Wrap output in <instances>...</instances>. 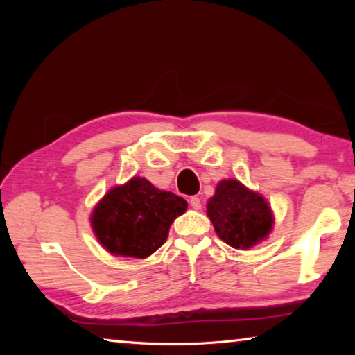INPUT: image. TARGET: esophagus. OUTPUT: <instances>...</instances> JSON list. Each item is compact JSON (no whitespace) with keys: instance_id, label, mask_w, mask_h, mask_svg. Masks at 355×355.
Listing matches in <instances>:
<instances>
[{"instance_id":"34e87169","label":"esophagus","mask_w":355,"mask_h":355,"mask_svg":"<svg viewBox=\"0 0 355 355\" xmlns=\"http://www.w3.org/2000/svg\"><path fill=\"white\" fill-rule=\"evenodd\" d=\"M189 205H191V208H194V209H200L202 208L200 199H199V197H196V196L189 197Z\"/></svg>"}]
</instances>
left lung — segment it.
Segmentation results:
<instances>
[{
	"mask_svg": "<svg viewBox=\"0 0 355 355\" xmlns=\"http://www.w3.org/2000/svg\"><path fill=\"white\" fill-rule=\"evenodd\" d=\"M207 214L222 241L235 249L254 248L272 230L274 216L263 196L228 178L216 186Z\"/></svg>",
	"mask_w": 355,
	"mask_h": 355,
	"instance_id": "8db88e82",
	"label": "left lung"
}]
</instances>
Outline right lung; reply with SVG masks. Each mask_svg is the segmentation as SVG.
Here are the masks:
<instances>
[{"mask_svg":"<svg viewBox=\"0 0 355 355\" xmlns=\"http://www.w3.org/2000/svg\"><path fill=\"white\" fill-rule=\"evenodd\" d=\"M186 208L183 197L133 177L107 191L97 203L91 216L92 230L111 254L147 258L164 244L172 222Z\"/></svg>","mask_w":355,"mask_h":355,"instance_id":"right-lung-1","label":"right lung"}]
</instances>
